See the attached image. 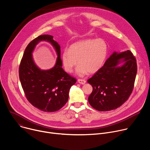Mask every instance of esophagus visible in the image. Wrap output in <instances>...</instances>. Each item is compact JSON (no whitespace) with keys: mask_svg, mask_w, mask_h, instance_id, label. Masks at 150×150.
Instances as JSON below:
<instances>
[{"mask_svg":"<svg viewBox=\"0 0 150 150\" xmlns=\"http://www.w3.org/2000/svg\"><path fill=\"white\" fill-rule=\"evenodd\" d=\"M78 82L81 84H85V82H86V81L84 79H78Z\"/></svg>","mask_w":150,"mask_h":150,"instance_id":"1","label":"esophagus"}]
</instances>
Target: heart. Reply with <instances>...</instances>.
<instances>
[{
    "label": "heart",
    "mask_w": 150,
    "mask_h": 150,
    "mask_svg": "<svg viewBox=\"0 0 150 150\" xmlns=\"http://www.w3.org/2000/svg\"><path fill=\"white\" fill-rule=\"evenodd\" d=\"M108 54V46L101 39H85L71 45L61 56L63 67L71 73L77 65L76 74L83 76L88 72L94 74L103 67Z\"/></svg>",
    "instance_id": "b5f03b06"
}]
</instances>
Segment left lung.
Wrapping results in <instances>:
<instances>
[{
    "instance_id": "obj_1",
    "label": "left lung",
    "mask_w": 150,
    "mask_h": 150,
    "mask_svg": "<svg viewBox=\"0 0 150 150\" xmlns=\"http://www.w3.org/2000/svg\"><path fill=\"white\" fill-rule=\"evenodd\" d=\"M137 72L136 59L130 50L114 52L87 81L93 88L88 97L90 104L100 112L118 108L131 94Z\"/></svg>"
}]
</instances>
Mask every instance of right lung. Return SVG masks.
Listing matches in <instances>:
<instances>
[{"label": "right lung", "mask_w": 150, "mask_h": 150, "mask_svg": "<svg viewBox=\"0 0 150 150\" xmlns=\"http://www.w3.org/2000/svg\"><path fill=\"white\" fill-rule=\"evenodd\" d=\"M41 40L49 42L58 57L55 65L48 70H41L35 65L32 53ZM60 46L50 35H41L27 46L19 68V76L25 95L35 108L45 112L59 110L68 100L69 91L76 79L62 68Z\"/></svg>", "instance_id": "add662e5"}]
</instances>
